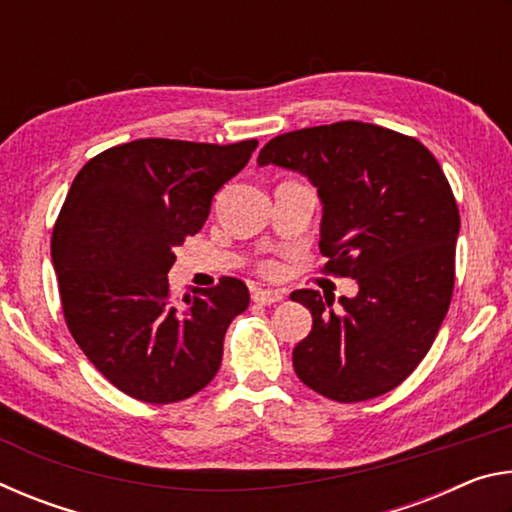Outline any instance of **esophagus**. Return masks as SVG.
<instances>
[{
    "mask_svg": "<svg viewBox=\"0 0 512 512\" xmlns=\"http://www.w3.org/2000/svg\"><path fill=\"white\" fill-rule=\"evenodd\" d=\"M284 296L282 291H275V289H255L253 291V302L257 305H273V302H280Z\"/></svg>",
    "mask_w": 512,
    "mask_h": 512,
    "instance_id": "obj_1",
    "label": "esophagus"
}]
</instances>
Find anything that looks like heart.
Wrapping results in <instances>:
<instances>
[{
    "label": "heart",
    "instance_id": "obj_1",
    "mask_svg": "<svg viewBox=\"0 0 512 512\" xmlns=\"http://www.w3.org/2000/svg\"><path fill=\"white\" fill-rule=\"evenodd\" d=\"M262 271H264V273H275V271H277V264H275V262H264V264H262Z\"/></svg>",
    "mask_w": 512,
    "mask_h": 512
}]
</instances>
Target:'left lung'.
Instances as JSON below:
<instances>
[{"instance_id": "8db88e82", "label": "left lung", "mask_w": 512, "mask_h": 512, "mask_svg": "<svg viewBox=\"0 0 512 512\" xmlns=\"http://www.w3.org/2000/svg\"><path fill=\"white\" fill-rule=\"evenodd\" d=\"M259 167L298 171L323 203V273L352 277L354 298L291 293L314 318L293 348L302 384L334 402L379 397L418 368L454 291L456 198L443 169L415 137L363 121L273 137Z\"/></svg>"}]
</instances>
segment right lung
Instances as JSON below:
<instances>
[{
  "label": "right lung",
  "mask_w": 512,
  "mask_h": 512,
  "mask_svg": "<svg viewBox=\"0 0 512 512\" xmlns=\"http://www.w3.org/2000/svg\"><path fill=\"white\" fill-rule=\"evenodd\" d=\"M257 140H135L76 173L60 210L54 259L65 323L85 357L121 393L149 404L192 397L221 366L225 329L248 287L221 277L176 305L173 250L207 221L212 198L246 167Z\"/></svg>",
  "instance_id": "1"
}]
</instances>
